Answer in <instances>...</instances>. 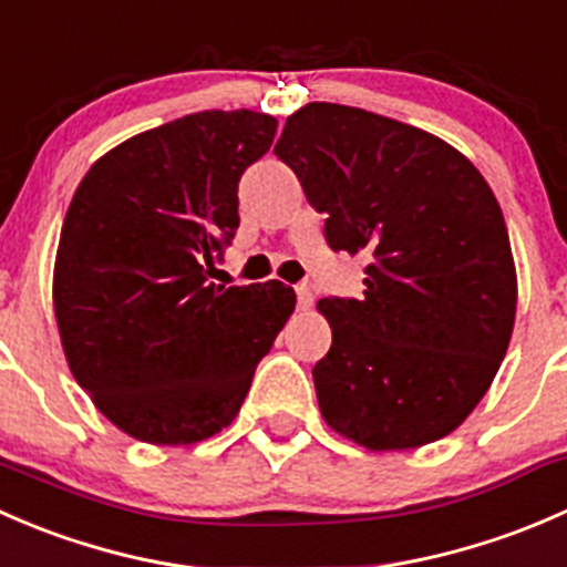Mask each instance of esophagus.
<instances>
[{
	"mask_svg": "<svg viewBox=\"0 0 567 567\" xmlns=\"http://www.w3.org/2000/svg\"><path fill=\"white\" fill-rule=\"evenodd\" d=\"M296 299H299V310H310L312 307V290L307 285H299L296 288Z\"/></svg>",
	"mask_w": 567,
	"mask_h": 567,
	"instance_id": "34e87169",
	"label": "esophagus"
}]
</instances>
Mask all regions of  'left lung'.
Masks as SVG:
<instances>
[{
	"mask_svg": "<svg viewBox=\"0 0 567 567\" xmlns=\"http://www.w3.org/2000/svg\"><path fill=\"white\" fill-rule=\"evenodd\" d=\"M274 153L326 214L329 247L368 257L362 299L318 301L326 425L373 453L444 439L488 392L516 323L494 192L444 140L357 106H301Z\"/></svg>",
	"mask_w": 567,
	"mask_h": 567,
	"instance_id": "obj_1",
	"label": "left lung"
}]
</instances>
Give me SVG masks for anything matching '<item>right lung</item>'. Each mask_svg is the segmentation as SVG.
<instances>
[{
    "label": "right lung",
    "instance_id": "right-lung-1",
    "mask_svg": "<svg viewBox=\"0 0 567 567\" xmlns=\"http://www.w3.org/2000/svg\"><path fill=\"white\" fill-rule=\"evenodd\" d=\"M271 114L197 112L136 134L82 177L54 260L68 368L112 425L194 444L230 425L296 307L282 282L214 285L238 230V181Z\"/></svg>",
    "mask_w": 567,
    "mask_h": 567
}]
</instances>
